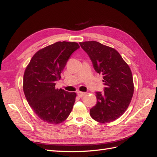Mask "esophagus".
<instances>
[{
	"mask_svg": "<svg viewBox=\"0 0 157 157\" xmlns=\"http://www.w3.org/2000/svg\"><path fill=\"white\" fill-rule=\"evenodd\" d=\"M77 94H78V96L80 98H82V97H84V96H86V93H85V92H78L77 93Z\"/></svg>",
	"mask_w": 157,
	"mask_h": 157,
	"instance_id": "1",
	"label": "esophagus"
}]
</instances>
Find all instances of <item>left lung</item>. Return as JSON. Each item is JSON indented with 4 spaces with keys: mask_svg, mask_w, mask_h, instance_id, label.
<instances>
[{
    "mask_svg": "<svg viewBox=\"0 0 157 157\" xmlns=\"http://www.w3.org/2000/svg\"><path fill=\"white\" fill-rule=\"evenodd\" d=\"M97 73L103 75L104 93L97 92V103L90 110L94 120L103 123L115 121L126 111L134 94L132 71L118 52L96 41L80 42Z\"/></svg>",
    "mask_w": 157,
    "mask_h": 157,
    "instance_id": "8db88e82",
    "label": "left lung"
}]
</instances>
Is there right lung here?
Instances as JSON below:
<instances>
[{
	"label": "right lung",
	"mask_w": 157,
	"mask_h": 157,
	"mask_svg": "<svg viewBox=\"0 0 157 157\" xmlns=\"http://www.w3.org/2000/svg\"><path fill=\"white\" fill-rule=\"evenodd\" d=\"M77 42H57L33 56L23 75V89L33 111L41 120L57 124L67 119L77 94L56 88L69 57L79 48Z\"/></svg>",
	"instance_id": "obj_1"
}]
</instances>
